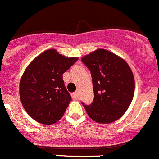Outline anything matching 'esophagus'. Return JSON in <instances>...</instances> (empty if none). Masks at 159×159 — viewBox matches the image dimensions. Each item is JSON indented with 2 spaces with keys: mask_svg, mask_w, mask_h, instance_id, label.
<instances>
[{
  "mask_svg": "<svg viewBox=\"0 0 159 159\" xmlns=\"http://www.w3.org/2000/svg\"><path fill=\"white\" fill-rule=\"evenodd\" d=\"M79 97H80V95H79V93H78V92H76V93H72V97H73V100H79Z\"/></svg>",
  "mask_w": 159,
  "mask_h": 159,
  "instance_id": "1",
  "label": "esophagus"
}]
</instances>
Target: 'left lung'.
Returning <instances> with one entry per match:
<instances>
[{
	"mask_svg": "<svg viewBox=\"0 0 159 159\" xmlns=\"http://www.w3.org/2000/svg\"><path fill=\"white\" fill-rule=\"evenodd\" d=\"M91 72L94 99L87 106L89 117L99 124H111L124 115L134 93V78L126 61L114 53L97 48L81 59Z\"/></svg>",
	"mask_w": 159,
	"mask_h": 159,
	"instance_id": "1",
	"label": "left lung"
}]
</instances>
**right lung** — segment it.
<instances>
[{
	"label": "right lung",
	"instance_id": "obj_1",
	"mask_svg": "<svg viewBox=\"0 0 159 159\" xmlns=\"http://www.w3.org/2000/svg\"><path fill=\"white\" fill-rule=\"evenodd\" d=\"M78 59L66 57L51 48L30 62L21 78L19 94L23 107L31 118L46 125L62 118L72 100L62 74Z\"/></svg>",
	"mask_w": 159,
	"mask_h": 159
}]
</instances>
